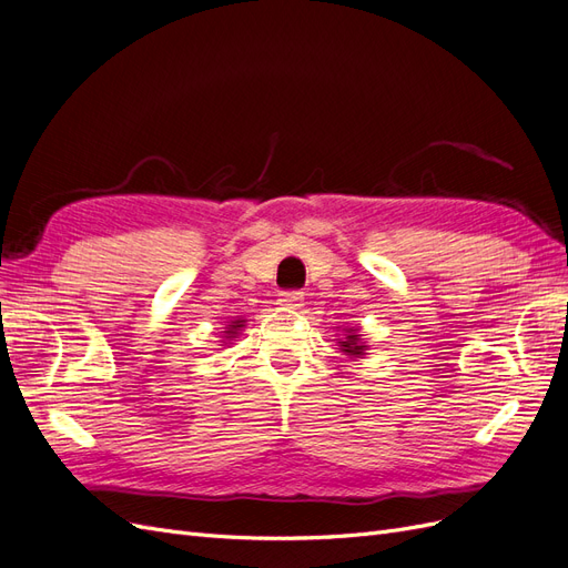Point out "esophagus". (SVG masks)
Returning <instances> with one entry per match:
<instances>
[{"mask_svg": "<svg viewBox=\"0 0 568 568\" xmlns=\"http://www.w3.org/2000/svg\"><path fill=\"white\" fill-rule=\"evenodd\" d=\"M280 305L291 307V311H296V307L303 305V291H298V288L282 291V294H280Z\"/></svg>", "mask_w": 568, "mask_h": 568, "instance_id": "esophagus-1", "label": "esophagus"}]
</instances>
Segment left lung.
<instances>
[{
    "mask_svg": "<svg viewBox=\"0 0 568 568\" xmlns=\"http://www.w3.org/2000/svg\"><path fill=\"white\" fill-rule=\"evenodd\" d=\"M341 346H343V351H346L348 355H363V351H365V346H359L357 343V334H351V336H346L343 341H338Z\"/></svg>",
    "mask_w": 568,
    "mask_h": 568,
    "instance_id": "1",
    "label": "left lung"
}]
</instances>
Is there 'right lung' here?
<instances>
[{
    "label": "right lung",
    "mask_w": 568,
    "mask_h": 568,
    "mask_svg": "<svg viewBox=\"0 0 568 568\" xmlns=\"http://www.w3.org/2000/svg\"><path fill=\"white\" fill-rule=\"evenodd\" d=\"M242 322H244V320H236V322H232V324H230V332H227L230 336H227V338H234V334H236V329H239V326H244Z\"/></svg>",
    "instance_id": "right-lung-1"
}]
</instances>
